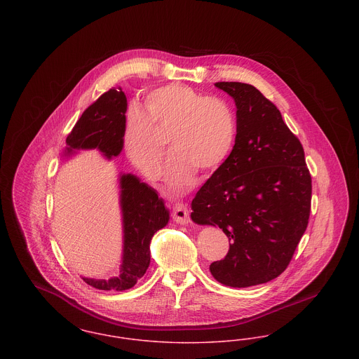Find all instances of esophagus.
Segmentation results:
<instances>
[{
	"instance_id": "obj_1",
	"label": "esophagus",
	"mask_w": 359,
	"mask_h": 359,
	"mask_svg": "<svg viewBox=\"0 0 359 359\" xmlns=\"http://www.w3.org/2000/svg\"><path fill=\"white\" fill-rule=\"evenodd\" d=\"M172 215H173V219L180 224H188L191 222L189 219V211H188L187 205L184 203H176L173 205V210H172Z\"/></svg>"
}]
</instances>
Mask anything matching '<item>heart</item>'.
<instances>
[{"label":"heart","mask_w":359,"mask_h":359,"mask_svg":"<svg viewBox=\"0 0 359 359\" xmlns=\"http://www.w3.org/2000/svg\"><path fill=\"white\" fill-rule=\"evenodd\" d=\"M170 135L172 156L165 182L173 191H184L196 171H217L231 152L236 118L230 104L218 97H205L194 88L170 85L145 98V113L136 107L126 114L123 144L130 161L149 179H157L164 161V142Z\"/></svg>","instance_id":"1"}]
</instances>
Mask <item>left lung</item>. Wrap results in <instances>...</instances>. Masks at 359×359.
I'll return each mask as SVG.
<instances>
[{
	"mask_svg": "<svg viewBox=\"0 0 359 359\" xmlns=\"http://www.w3.org/2000/svg\"><path fill=\"white\" fill-rule=\"evenodd\" d=\"M237 106L231 154L192 201L191 219L218 226L227 256L210 265L233 288L268 283L283 273L307 229L311 175L304 149L280 110L255 86L218 82Z\"/></svg>",
	"mask_w": 359,
	"mask_h": 359,
	"instance_id": "obj_1",
	"label": "left lung"
}]
</instances>
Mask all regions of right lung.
<instances>
[{
	"mask_svg": "<svg viewBox=\"0 0 359 359\" xmlns=\"http://www.w3.org/2000/svg\"><path fill=\"white\" fill-rule=\"evenodd\" d=\"M126 109L128 101L121 88H110L102 94L86 109L67 136L65 158L87 149H97L109 160L118 156L123 148ZM120 205L123 233L120 274L109 280L82 277L97 290H126L135 287L149 266L151 239L170 221V211L156 189L132 173L120 176Z\"/></svg>",
	"mask_w": 359,
	"mask_h": 359,
	"instance_id": "add662e5",
	"label": "right lung"
}]
</instances>
